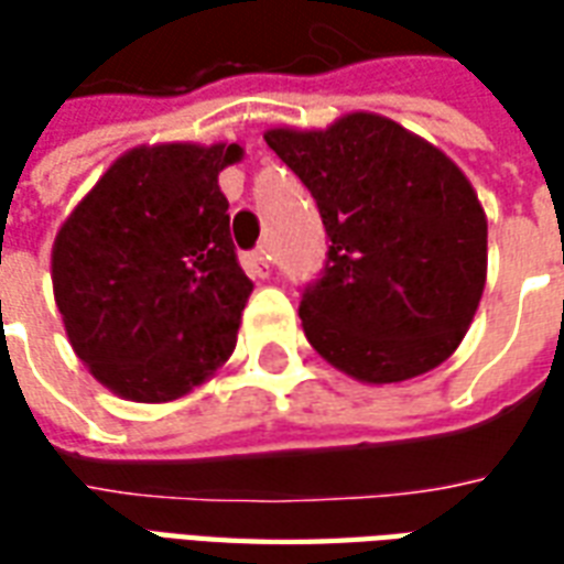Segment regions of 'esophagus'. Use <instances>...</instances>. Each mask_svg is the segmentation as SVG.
Wrapping results in <instances>:
<instances>
[{
    "mask_svg": "<svg viewBox=\"0 0 564 564\" xmlns=\"http://www.w3.org/2000/svg\"><path fill=\"white\" fill-rule=\"evenodd\" d=\"M247 269H250V274H257V278H269V271H271L269 247H257L253 253H247Z\"/></svg>",
    "mask_w": 564,
    "mask_h": 564,
    "instance_id": "1",
    "label": "esophagus"
}]
</instances>
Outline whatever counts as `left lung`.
Returning <instances> with one entry per match:
<instances>
[{
	"mask_svg": "<svg viewBox=\"0 0 564 564\" xmlns=\"http://www.w3.org/2000/svg\"><path fill=\"white\" fill-rule=\"evenodd\" d=\"M265 141L311 189L332 241L299 305L311 347L362 383L441 366L486 283V214L459 165L366 111Z\"/></svg>",
	"mask_w": 564,
	"mask_h": 564,
	"instance_id": "1",
	"label": "left lung"
}]
</instances>
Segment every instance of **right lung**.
<instances>
[{"mask_svg": "<svg viewBox=\"0 0 564 564\" xmlns=\"http://www.w3.org/2000/svg\"><path fill=\"white\" fill-rule=\"evenodd\" d=\"M241 144L123 153L59 226L54 299L75 354L129 402H172L232 356L253 293L217 174Z\"/></svg>", "mask_w": 564, "mask_h": 564, "instance_id": "right-lung-1", "label": "right lung"}]
</instances>
